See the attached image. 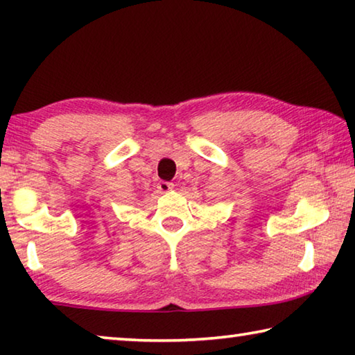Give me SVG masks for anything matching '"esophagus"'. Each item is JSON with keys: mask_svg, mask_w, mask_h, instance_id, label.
I'll list each match as a JSON object with an SVG mask.
<instances>
[{"mask_svg": "<svg viewBox=\"0 0 355 355\" xmlns=\"http://www.w3.org/2000/svg\"><path fill=\"white\" fill-rule=\"evenodd\" d=\"M156 188H158V191L161 192V194H164V192H169V191L173 189V184L169 183V182H159Z\"/></svg>", "mask_w": 355, "mask_h": 355, "instance_id": "esophagus-1", "label": "esophagus"}]
</instances>
